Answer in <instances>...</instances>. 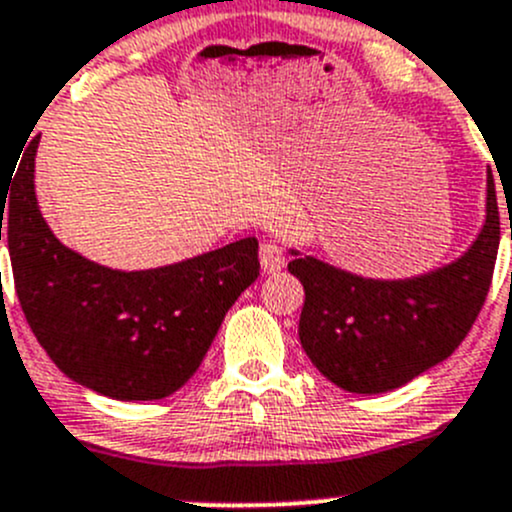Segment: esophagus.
Listing matches in <instances>:
<instances>
[{
  "mask_svg": "<svg viewBox=\"0 0 512 512\" xmlns=\"http://www.w3.org/2000/svg\"><path fill=\"white\" fill-rule=\"evenodd\" d=\"M260 265H262V272H267V275L280 272L282 267H285V252H282V247L275 245V242H262Z\"/></svg>",
  "mask_w": 512,
  "mask_h": 512,
  "instance_id": "obj_1",
  "label": "esophagus"
}]
</instances>
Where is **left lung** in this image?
Here are the masks:
<instances>
[{
	"label": "left lung",
	"instance_id": "left-lung-1",
	"mask_svg": "<svg viewBox=\"0 0 512 512\" xmlns=\"http://www.w3.org/2000/svg\"><path fill=\"white\" fill-rule=\"evenodd\" d=\"M500 242L493 175L485 178V220L461 257L423 275L381 280L289 250L302 282L299 342L339 389L386 394L441 364L466 339L493 277Z\"/></svg>",
	"mask_w": 512,
	"mask_h": 512
}]
</instances>
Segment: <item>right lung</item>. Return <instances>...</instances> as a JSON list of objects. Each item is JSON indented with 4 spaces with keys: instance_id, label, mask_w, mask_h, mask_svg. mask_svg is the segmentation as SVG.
Wrapping results in <instances>:
<instances>
[{
    "instance_id": "right-lung-1",
    "label": "right lung",
    "mask_w": 512,
    "mask_h": 512,
    "mask_svg": "<svg viewBox=\"0 0 512 512\" xmlns=\"http://www.w3.org/2000/svg\"><path fill=\"white\" fill-rule=\"evenodd\" d=\"M36 148L39 138L29 143L0 215L36 342L71 381L108 399L175 394L203 364L227 309L260 275L257 240L151 270L98 265L46 225L34 190Z\"/></svg>"
}]
</instances>
